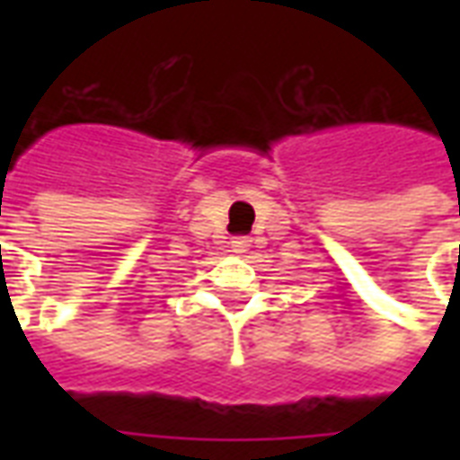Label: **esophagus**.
<instances>
[{"label": "esophagus", "instance_id": "esophagus-1", "mask_svg": "<svg viewBox=\"0 0 460 460\" xmlns=\"http://www.w3.org/2000/svg\"><path fill=\"white\" fill-rule=\"evenodd\" d=\"M249 246H251V239L249 236H234V239H231V251H234V253H246V251H249Z\"/></svg>", "mask_w": 460, "mask_h": 460}]
</instances>
